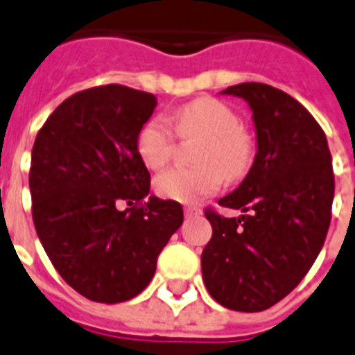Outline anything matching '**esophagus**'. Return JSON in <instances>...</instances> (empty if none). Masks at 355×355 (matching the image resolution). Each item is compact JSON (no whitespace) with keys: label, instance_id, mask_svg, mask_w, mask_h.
<instances>
[{"label":"esophagus","instance_id":"obj_1","mask_svg":"<svg viewBox=\"0 0 355 355\" xmlns=\"http://www.w3.org/2000/svg\"><path fill=\"white\" fill-rule=\"evenodd\" d=\"M184 214H186V217H199L202 216V210L197 208V206H186V208H184Z\"/></svg>","mask_w":355,"mask_h":355}]
</instances>
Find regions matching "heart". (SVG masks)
<instances>
[{
	"label": "heart",
	"instance_id": "obj_1",
	"mask_svg": "<svg viewBox=\"0 0 355 355\" xmlns=\"http://www.w3.org/2000/svg\"><path fill=\"white\" fill-rule=\"evenodd\" d=\"M173 125L180 138L200 139L195 147V167H173L155 180L160 197L177 202H199L216 193L223 180H237L252 166L254 141L239 125V116L214 97H200L173 114ZM171 125L164 118H153L139 128L136 149L150 169H160L173 153Z\"/></svg>",
	"mask_w": 355,
	"mask_h": 355
}]
</instances>
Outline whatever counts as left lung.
<instances>
[{
	"mask_svg": "<svg viewBox=\"0 0 355 355\" xmlns=\"http://www.w3.org/2000/svg\"><path fill=\"white\" fill-rule=\"evenodd\" d=\"M252 110L256 156L232 193L219 199L243 216L206 210L211 239L202 280L228 309L263 311L308 275L324 245L334 202V167L326 134L286 92L261 83L228 86Z\"/></svg>",
	"mask_w": 355,
	"mask_h": 355,
	"instance_id": "obj_1",
	"label": "left lung"
}]
</instances>
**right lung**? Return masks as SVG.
Wrapping results in <instances>:
<instances>
[{"mask_svg": "<svg viewBox=\"0 0 355 355\" xmlns=\"http://www.w3.org/2000/svg\"><path fill=\"white\" fill-rule=\"evenodd\" d=\"M155 107L153 94L128 86L90 88L58 105L33 145L38 239L58 275L94 302H125L144 291L184 221L177 200L149 197L150 175L136 149Z\"/></svg>", "mask_w": 355, "mask_h": 355, "instance_id": "obj_1", "label": "right lung"}]
</instances>
